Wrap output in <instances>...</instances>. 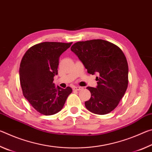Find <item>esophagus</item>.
Wrapping results in <instances>:
<instances>
[{
    "label": "esophagus",
    "mask_w": 152,
    "mask_h": 152,
    "mask_svg": "<svg viewBox=\"0 0 152 152\" xmlns=\"http://www.w3.org/2000/svg\"><path fill=\"white\" fill-rule=\"evenodd\" d=\"M82 87H80V86H74L73 88V90L74 91H81V90H82Z\"/></svg>",
    "instance_id": "esophagus-1"
}]
</instances>
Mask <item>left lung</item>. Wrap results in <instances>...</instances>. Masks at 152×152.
<instances>
[{"label":"left lung","instance_id":"obj_1","mask_svg":"<svg viewBox=\"0 0 152 152\" xmlns=\"http://www.w3.org/2000/svg\"><path fill=\"white\" fill-rule=\"evenodd\" d=\"M90 74H97L96 88L87 87L91 96L85 107L97 115H105L119 104L128 86V64L123 51L107 41L78 42L71 47Z\"/></svg>","mask_w":152,"mask_h":152}]
</instances>
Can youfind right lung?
<instances>
[{"mask_svg":"<svg viewBox=\"0 0 152 152\" xmlns=\"http://www.w3.org/2000/svg\"><path fill=\"white\" fill-rule=\"evenodd\" d=\"M70 43L43 42L25 52L20 64L19 79L23 94L37 112L51 115L60 111L72 90L55 87L59 59Z\"/></svg>","mask_w":152,"mask_h":152,"instance_id":"1","label":"right lung"}]
</instances>
